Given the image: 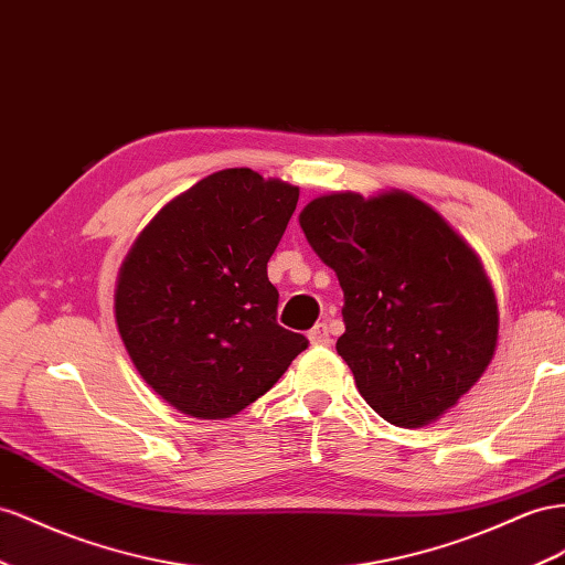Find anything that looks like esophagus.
<instances>
[{
  "label": "esophagus",
  "mask_w": 565,
  "mask_h": 565,
  "mask_svg": "<svg viewBox=\"0 0 565 565\" xmlns=\"http://www.w3.org/2000/svg\"><path fill=\"white\" fill-rule=\"evenodd\" d=\"M309 342L313 347H328L332 342L330 332H328V326L326 323H316L311 330H309Z\"/></svg>",
  "instance_id": "1"
}]
</instances>
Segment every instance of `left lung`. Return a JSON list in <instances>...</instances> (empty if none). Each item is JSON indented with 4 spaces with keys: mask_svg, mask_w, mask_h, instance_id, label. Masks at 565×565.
<instances>
[{
    "mask_svg": "<svg viewBox=\"0 0 565 565\" xmlns=\"http://www.w3.org/2000/svg\"><path fill=\"white\" fill-rule=\"evenodd\" d=\"M299 225L338 273V354L363 399L396 428L437 423L497 349V297L476 249L404 190L320 194Z\"/></svg>",
    "mask_w": 565,
    "mask_h": 565,
    "instance_id": "1",
    "label": "left lung"
}]
</instances>
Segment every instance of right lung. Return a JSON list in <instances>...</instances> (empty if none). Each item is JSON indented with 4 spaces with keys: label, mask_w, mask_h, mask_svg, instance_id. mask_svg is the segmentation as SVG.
Instances as JSON below:
<instances>
[{
    "label": "right lung",
    "mask_w": 565,
    "mask_h": 565,
    "mask_svg": "<svg viewBox=\"0 0 565 565\" xmlns=\"http://www.w3.org/2000/svg\"><path fill=\"white\" fill-rule=\"evenodd\" d=\"M297 200L299 188L252 169L211 173L161 206L120 264L118 334L180 414H239L309 347L278 326L266 273Z\"/></svg>",
    "instance_id": "obj_1"
}]
</instances>
